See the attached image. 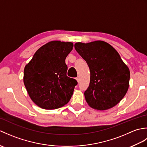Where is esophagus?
Masks as SVG:
<instances>
[{
  "mask_svg": "<svg viewBox=\"0 0 147 147\" xmlns=\"http://www.w3.org/2000/svg\"><path fill=\"white\" fill-rule=\"evenodd\" d=\"M76 80H77V82H79V77H77V78H76Z\"/></svg>",
  "mask_w": 147,
  "mask_h": 147,
  "instance_id": "34e87169",
  "label": "esophagus"
}]
</instances>
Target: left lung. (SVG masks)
Listing matches in <instances>:
<instances>
[{
	"mask_svg": "<svg viewBox=\"0 0 147 147\" xmlns=\"http://www.w3.org/2000/svg\"><path fill=\"white\" fill-rule=\"evenodd\" d=\"M74 48L90 71V85L84 93L86 102L99 111L114 107L128 90V67L113 47L104 41L78 42Z\"/></svg>",
	"mask_w": 147,
	"mask_h": 147,
	"instance_id": "left-lung-1",
	"label": "left lung"
}]
</instances>
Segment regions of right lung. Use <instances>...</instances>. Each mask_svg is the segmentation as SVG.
I'll return each instance as SVG.
<instances>
[{
  "label": "right lung",
  "mask_w": 147,
  "mask_h": 147,
  "mask_svg": "<svg viewBox=\"0 0 147 147\" xmlns=\"http://www.w3.org/2000/svg\"><path fill=\"white\" fill-rule=\"evenodd\" d=\"M73 43L52 41L38 49L24 69L23 82L32 101L44 109H56L67 104L78 84L67 76L65 59Z\"/></svg>",
  "instance_id": "obj_1"
}]
</instances>
